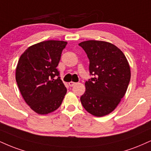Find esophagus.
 Instances as JSON below:
<instances>
[{
	"mask_svg": "<svg viewBox=\"0 0 151 151\" xmlns=\"http://www.w3.org/2000/svg\"><path fill=\"white\" fill-rule=\"evenodd\" d=\"M75 82H73V81H70V82H69V86H70V87H72L74 86V84H75Z\"/></svg>",
	"mask_w": 151,
	"mask_h": 151,
	"instance_id": "1",
	"label": "esophagus"
}]
</instances>
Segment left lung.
I'll use <instances>...</instances> for the list:
<instances>
[{
  "label": "left lung",
  "instance_id": "left-lung-1",
  "mask_svg": "<svg viewBox=\"0 0 151 151\" xmlns=\"http://www.w3.org/2000/svg\"><path fill=\"white\" fill-rule=\"evenodd\" d=\"M79 46L89 59L93 77L85 83L81 96L83 107L96 117L112 112L126 93L131 78L129 63L122 51L112 43L102 41H83Z\"/></svg>",
  "mask_w": 151,
  "mask_h": 151
}]
</instances>
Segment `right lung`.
I'll use <instances>...</instances> for the list:
<instances>
[{"label":"right lung","mask_w":151,"mask_h":151,"mask_svg":"<svg viewBox=\"0 0 151 151\" xmlns=\"http://www.w3.org/2000/svg\"><path fill=\"white\" fill-rule=\"evenodd\" d=\"M68 42L49 40L29 47L22 54L15 79L24 100L40 115L60 106L67 88L56 68Z\"/></svg>","instance_id":"add662e5"}]
</instances>
